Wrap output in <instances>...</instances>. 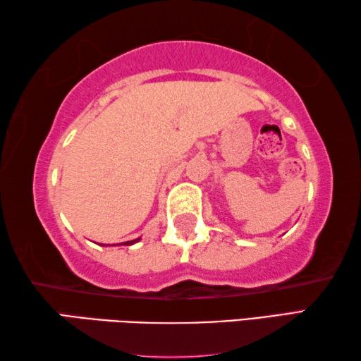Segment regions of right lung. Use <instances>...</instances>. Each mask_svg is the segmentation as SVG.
I'll return each instance as SVG.
<instances>
[{"instance_id": "1", "label": "right lung", "mask_w": 361, "mask_h": 361, "mask_svg": "<svg viewBox=\"0 0 361 361\" xmlns=\"http://www.w3.org/2000/svg\"><path fill=\"white\" fill-rule=\"evenodd\" d=\"M140 240V237H138V239H135V240H129V242H124V243H122V245H133V243H135V242H138Z\"/></svg>"}]
</instances>
